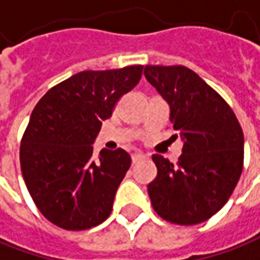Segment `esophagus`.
I'll return each instance as SVG.
<instances>
[{"label": "esophagus", "mask_w": 260, "mask_h": 260, "mask_svg": "<svg viewBox=\"0 0 260 260\" xmlns=\"http://www.w3.org/2000/svg\"><path fill=\"white\" fill-rule=\"evenodd\" d=\"M144 158H146L144 153H132V162H134V164L138 162V160L144 159Z\"/></svg>", "instance_id": "esophagus-1"}]
</instances>
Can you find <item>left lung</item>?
I'll return each instance as SVG.
<instances>
[{
    "mask_svg": "<svg viewBox=\"0 0 260 260\" xmlns=\"http://www.w3.org/2000/svg\"><path fill=\"white\" fill-rule=\"evenodd\" d=\"M145 78L171 108L183 148L176 164L152 155L158 175L148 193L155 212L176 225H197L226 204L243 168V132L234 111L186 67L146 65Z\"/></svg>",
    "mask_w": 260,
    "mask_h": 260,
    "instance_id": "8db88e82",
    "label": "left lung"
}]
</instances>
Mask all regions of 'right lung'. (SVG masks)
I'll use <instances>...</instances> for the list:
<instances>
[{
    "label": "right lung",
    "mask_w": 260,
    "mask_h": 260,
    "mask_svg": "<svg viewBox=\"0 0 260 260\" xmlns=\"http://www.w3.org/2000/svg\"><path fill=\"white\" fill-rule=\"evenodd\" d=\"M142 70L82 71L51 88L34 108L19 148L21 171L37 208L56 226L84 231L109 216L131 156L118 148L95 158L92 144Z\"/></svg>",
    "instance_id": "1"
}]
</instances>
